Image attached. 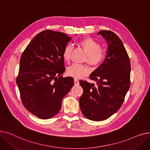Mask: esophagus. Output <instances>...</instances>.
Instances as JSON below:
<instances>
[{"instance_id": "1", "label": "esophagus", "mask_w": 150, "mask_h": 150, "mask_svg": "<svg viewBox=\"0 0 150 150\" xmlns=\"http://www.w3.org/2000/svg\"><path fill=\"white\" fill-rule=\"evenodd\" d=\"M74 83H75V85H78V84H79V81L76 79L74 80Z\"/></svg>"}]
</instances>
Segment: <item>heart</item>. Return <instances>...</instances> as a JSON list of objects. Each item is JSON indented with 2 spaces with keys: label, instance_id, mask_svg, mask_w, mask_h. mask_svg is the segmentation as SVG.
<instances>
[{
  "label": "heart",
  "instance_id": "heart-1",
  "mask_svg": "<svg viewBox=\"0 0 150 150\" xmlns=\"http://www.w3.org/2000/svg\"><path fill=\"white\" fill-rule=\"evenodd\" d=\"M79 45L87 53L85 57V61L91 66H99L105 61L107 56L105 50L100 48L99 43L93 40V38H83L80 40ZM71 51H72V47L71 45H67L64 48L62 56L65 61L67 62L70 61ZM89 71V69L86 65L74 64L68 67L67 72L68 75L72 76L75 79H81L88 75Z\"/></svg>",
  "mask_w": 150,
  "mask_h": 150
}]
</instances>
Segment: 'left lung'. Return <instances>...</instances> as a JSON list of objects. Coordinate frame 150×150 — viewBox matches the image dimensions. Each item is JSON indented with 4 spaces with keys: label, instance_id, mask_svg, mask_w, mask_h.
Here are the masks:
<instances>
[{
    "label": "left lung",
    "instance_id": "8db88e82",
    "mask_svg": "<svg viewBox=\"0 0 150 150\" xmlns=\"http://www.w3.org/2000/svg\"><path fill=\"white\" fill-rule=\"evenodd\" d=\"M108 44L105 61L89 75L96 85L80 81L83 89L79 99L83 115L94 121L107 119L121 107L131 81V62L119 37L110 30L98 32Z\"/></svg>",
    "mask_w": 150,
    "mask_h": 150
}]
</instances>
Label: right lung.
<instances>
[{"label": "right lung", "instance_id": "obj_1", "mask_svg": "<svg viewBox=\"0 0 150 150\" xmlns=\"http://www.w3.org/2000/svg\"><path fill=\"white\" fill-rule=\"evenodd\" d=\"M71 38L51 30L35 35L21 56L16 83L24 107L47 120L59 113L62 100L74 85L64 72L62 53Z\"/></svg>", "mask_w": 150, "mask_h": 150}]
</instances>
